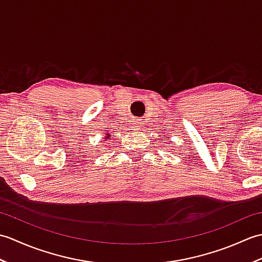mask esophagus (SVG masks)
Instances as JSON below:
<instances>
[{
	"instance_id": "obj_1",
	"label": "esophagus",
	"mask_w": 262,
	"mask_h": 262,
	"mask_svg": "<svg viewBox=\"0 0 262 262\" xmlns=\"http://www.w3.org/2000/svg\"><path fill=\"white\" fill-rule=\"evenodd\" d=\"M130 127L134 128V129H142V127H143V120H141V119H134V120H132Z\"/></svg>"
}]
</instances>
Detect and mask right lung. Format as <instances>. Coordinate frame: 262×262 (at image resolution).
I'll return each instance as SVG.
<instances>
[{"label": "right lung", "mask_w": 262, "mask_h": 262, "mask_svg": "<svg viewBox=\"0 0 262 262\" xmlns=\"http://www.w3.org/2000/svg\"><path fill=\"white\" fill-rule=\"evenodd\" d=\"M109 136H110V134H107V137H105V140H107V138H109Z\"/></svg>", "instance_id": "add662e5"}]
</instances>
